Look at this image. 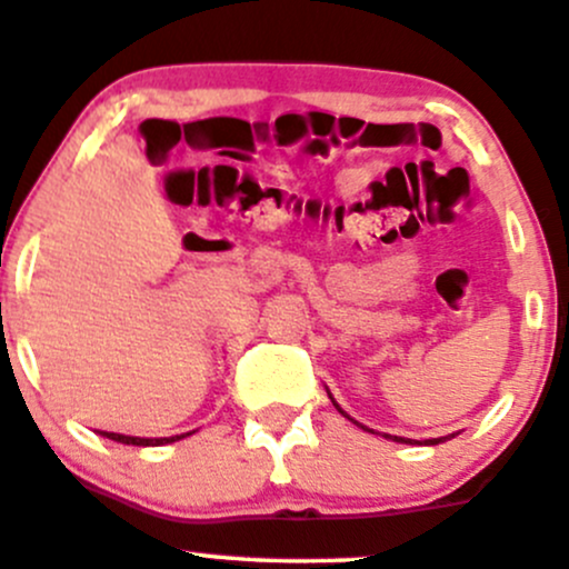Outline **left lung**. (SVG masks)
Wrapping results in <instances>:
<instances>
[{"label":"left lung","mask_w":569,"mask_h":569,"mask_svg":"<svg viewBox=\"0 0 569 569\" xmlns=\"http://www.w3.org/2000/svg\"><path fill=\"white\" fill-rule=\"evenodd\" d=\"M328 397H330V391H328ZM330 401H333V407L338 409V412H341L343 417H349L347 412H343V409H341V407H338V405H336V399H333V397H330ZM349 420H351V422H355V426H357V428H362V430H368V433H372V430H370L368 426H362V422H357V420H355V417H349ZM383 438H388V441H397V443H412V438H401V436H391V433H383ZM449 438H455V433H451V436H441V438H428V441H426V446H436V443H441V441H449Z\"/></svg>","instance_id":"obj_1"}]
</instances>
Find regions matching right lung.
Returning <instances> with one entry per match:
<instances>
[{
  "label": "right lung",
  "mask_w": 569,
  "mask_h": 569,
  "mask_svg": "<svg viewBox=\"0 0 569 569\" xmlns=\"http://www.w3.org/2000/svg\"><path fill=\"white\" fill-rule=\"evenodd\" d=\"M99 436L110 438V441H118V443H128V446H162V443H172V441H181L183 436H191V433H183V436H172V438H139V436H123V433H107L102 430Z\"/></svg>",
  "instance_id": "add662e5"
}]
</instances>
